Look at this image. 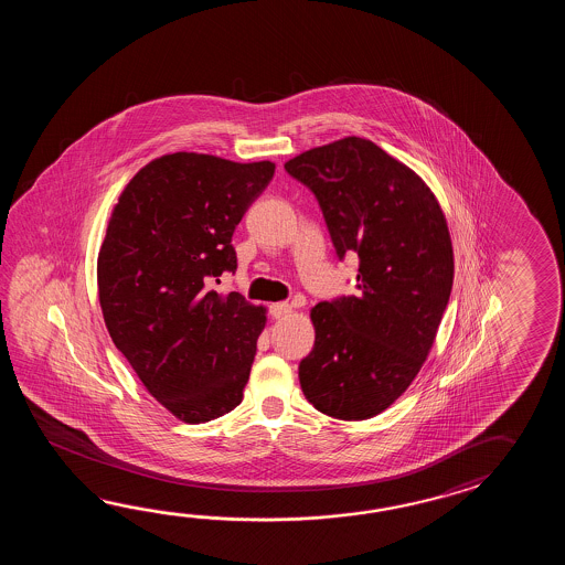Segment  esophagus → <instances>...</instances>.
Instances as JSON below:
<instances>
[{"label":"esophagus","mask_w":565,"mask_h":565,"mask_svg":"<svg viewBox=\"0 0 565 565\" xmlns=\"http://www.w3.org/2000/svg\"><path fill=\"white\" fill-rule=\"evenodd\" d=\"M290 311H292V309H290L288 302H273V305H270V315H273L275 319H282V317H287Z\"/></svg>","instance_id":"esophagus-1"}]
</instances>
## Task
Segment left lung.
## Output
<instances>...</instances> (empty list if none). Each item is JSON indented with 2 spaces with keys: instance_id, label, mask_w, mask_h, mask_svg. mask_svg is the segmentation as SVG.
<instances>
[{
  "instance_id": "1",
  "label": "left lung",
  "mask_w": 565,
  "mask_h": 565,
  "mask_svg": "<svg viewBox=\"0 0 565 565\" xmlns=\"http://www.w3.org/2000/svg\"><path fill=\"white\" fill-rule=\"evenodd\" d=\"M323 210L337 256L360 258L358 295L311 309L302 394L337 420L390 408L420 372L455 278L443 207L408 166L361 137L315 147L285 163Z\"/></svg>"
}]
</instances>
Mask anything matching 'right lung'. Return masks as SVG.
<instances>
[{
  "label": "right lung",
  "mask_w": 565,
  "mask_h": 565,
  "mask_svg": "<svg viewBox=\"0 0 565 565\" xmlns=\"http://www.w3.org/2000/svg\"><path fill=\"white\" fill-rule=\"evenodd\" d=\"M273 175V161L169 153L135 173L108 220L96 263L108 335L188 424L242 402L266 309L210 287L236 270L232 234Z\"/></svg>",
  "instance_id": "right-lung-1"
}]
</instances>
